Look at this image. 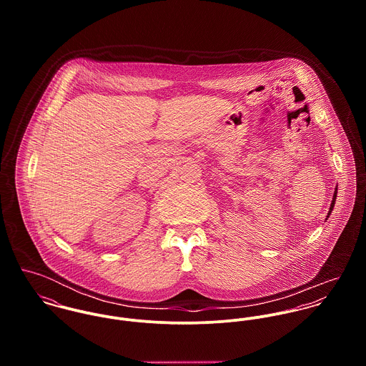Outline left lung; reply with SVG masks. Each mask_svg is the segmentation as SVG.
Segmentation results:
<instances>
[{
  "instance_id": "left-lung-1",
  "label": "left lung",
  "mask_w": 366,
  "mask_h": 366,
  "mask_svg": "<svg viewBox=\"0 0 366 366\" xmlns=\"http://www.w3.org/2000/svg\"><path fill=\"white\" fill-rule=\"evenodd\" d=\"M335 199H337V189H335V193H334V196H332V202H331V207H330V211H328V215L327 217H330V214H331V211L334 209V204H335Z\"/></svg>"
}]
</instances>
